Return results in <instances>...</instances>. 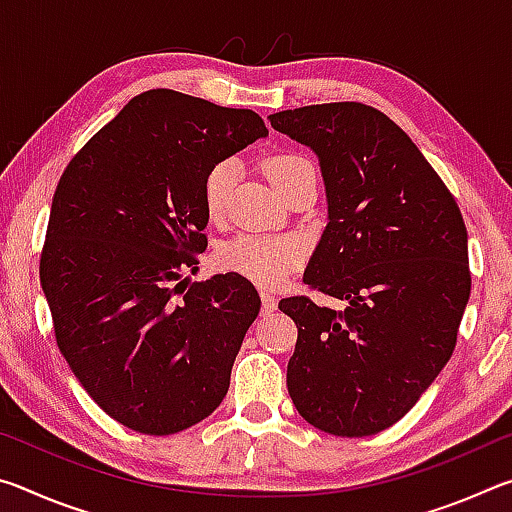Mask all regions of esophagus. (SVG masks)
<instances>
[{"mask_svg":"<svg viewBox=\"0 0 512 512\" xmlns=\"http://www.w3.org/2000/svg\"><path fill=\"white\" fill-rule=\"evenodd\" d=\"M262 309L266 311V314H271V311L277 309V298L271 291H262Z\"/></svg>","mask_w":512,"mask_h":512,"instance_id":"1","label":"esophagus"}]
</instances>
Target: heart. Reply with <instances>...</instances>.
<instances>
[{"instance_id": "b5f03b06", "label": "heart", "mask_w": 512, "mask_h": 512, "mask_svg": "<svg viewBox=\"0 0 512 512\" xmlns=\"http://www.w3.org/2000/svg\"><path fill=\"white\" fill-rule=\"evenodd\" d=\"M311 169V164L300 155L280 153L271 155L264 162V171L273 187L280 189L296 178L300 171ZM237 178V162L221 160L205 173L203 180V203L207 214L216 219L225 210L232 183ZM219 266L223 271L237 273L246 280L259 284V287H277L287 280V275L300 264L302 246L296 237H259V235H239L225 241L219 248Z\"/></svg>"}]
</instances>
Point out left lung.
I'll return each mask as SVG.
<instances>
[{
    "label": "left lung",
    "instance_id": "obj_1",
    "mask_svg": "<svg viewBox=\"0 0 512 512\" xmlns=\"http://www.w3.org/2000/svg\"><path fill=\"white\" fill-rule=\"evenodd\" d=\"M268 119L316 153L325 183L327 225L302 280L348 302L280 300L298 327L289 395L311 427L372 436L404 418L452 357L472 284L463 216L384 112L345 101Z\"/></svg>",
    "mask_w": 512,
    "mask_h": 512
}]
</instances>
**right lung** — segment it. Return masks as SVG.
<instances>
[{
	"label": "right lung",
	"mask_w": 512,
	"mask_h": 512,
	"mask_svg": "<svg viewBox=\"0 0 512 512\" xmlns=\"http://www.w3.org/2000/svg\"><path fill=\"white\" fill-rule=\"evenodd\" d=\"M253 110L176 90L133 97L76 153L51 201L40 282L56 343L124 427L169 436L223 402L262 300L246 277L189 284L216 162L266 137Z\"/></svg>",
	"instance_id": "add662e5"
}]
</instances>
